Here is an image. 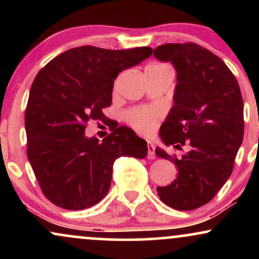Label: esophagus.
I'll return each instance as SVG.
<instances>
[{"label":"esophagus","mask_w":259,"mask_h":259,"mask_svg":"<svg viewBox=\"0 0 259 259\" xmlns=\"http://www.w3.org/2000/svg\"><path fill=\"white\" fill-rule=\"evenodd\" d=\"M147 158L148 159L156 158V151H154L153 144H151V142H148L147 144Z\"/></svg>","instance_id":"obj_1"}]
</instances>
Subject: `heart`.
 Here are the masks:
<instances>
[{"label":"heart","mask_w":259,"mask_h":259,"mask_svg":"<svg viewBox=\"0 0 259 259\" xmlns=\"http://www.w3.org/2000/svg\"><path fill=\"white\" fill-rule=\"evenodd\" d=\"M153 67H167L163 64H150ZM160 118V112L153 108H133L126 112L125 119L134 129L142 134L152 133Z\"/></svg>","instance_id":"heart-1"}]
</instances>
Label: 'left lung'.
<instances>
[{
    "label": "left lung",
    "instance_id": "1",
    "mask_svg": "<svg viewBox=\"0 0 259 259\" xmlns=\"http://www.w3.org/2000/svg\"><path fill=\"white\" fill-rule=\"evenodd\" d=\"M153 55L171 62L178 73L174 106L160 138L177 150L187 147L181 157L156 148L157 156L178 167L177 179L157 192L169 207L192 210L212 201L233 173L243 138L241 91L227 64L200 45H160Z\"/></svg>",
    "mask_w": 259,
    "mask_h": 259
}]
</instances>
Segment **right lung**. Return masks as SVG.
<instances>
[{
    "mask_svg": "<svg viewBox=\"0 0 259 259\" xmlns=\"http://www.w3.org/2000/svg\"><path fill=\"white\" fill-rule=\"evenodd\" d=\"M152 55L151 47L70 49L49 62L32 81L25 108L26 154L41 191L56 206L85 209L108 192L114 160L142 159L147 142L126 126L102 141L84 135L90 120L106 121L114 79Z\"/></svg>",
    "mask_w": 259,
    "mask_h": 259,
    "instance_id": "right-lung-1",
    "label": "right lung"
}]
</instances>
